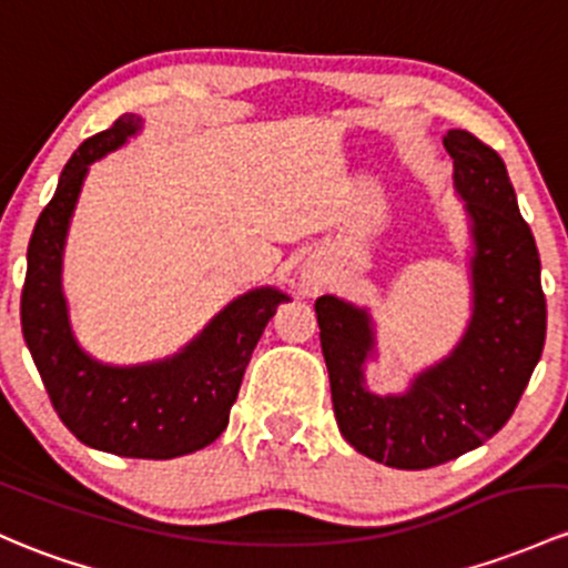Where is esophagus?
I'll list each match as a JSON object with an SVG mask.
<instances>
[{
    "label": "esophagus",
    "mask_w": 568,
    "mask_h": 568,
    "mask_svg": "<svg viewBox=\"0 0 568 568\" xmlns=\"http://www.w3.org/2000/svg\"><path fill=\"white\" fill-rule=\"evenodd\" d=\"M326 285V272L321 266H315V264H307L302 268V291L307 296H313V294H318L321 288H324Z\"/></svg>",
    "instance_id": "esophagus-1"
}]
</instances>
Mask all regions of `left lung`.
<instances>
[{"label": "left lung", "mask_w": 568, "mask_h": 568, "mask_svg": "<svg viewBox=\"0 0 568 568\" xmlns=\"http://www.w3.org/2000/svg\"><path fill=\"white\" fill-rule=\"evenodd\" d=\"M444 146L474 239L470 321L455 351L408 392L373 394L364 386L369 313L337 296L315 302L339 433L364 457L403 470L449 463L493 438L515 414L547 334L539 250L504 160L468 130H449Z\"/></svg>", "instance_id": "8db88e82"}]
</instances>
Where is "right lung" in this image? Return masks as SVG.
I'll return each instance as SVG.
<instances>
[{
  "label": "right lung",
  "mask_w": 568,
  "mask_h": 568,
  "mask_svg": "<svg viewBox=\"0 0 568 568\" xmlns=\"http://www.w3.org/2000/svg\"><path fill=\"white\" fill-rule=\"evenodd\" d=\"M141 130L124 113L75 149L57 193L40 212L27 250L21 332L53 410L92 449L119 457L171 459L199 452L229 427L244 369L277 304V288L247 291L220 310L206 329L163 362L113 367L75 343L62 294V253L89 165Z\"/></svg>",
  "instance_id": "add662e5"
}]
</instances>
